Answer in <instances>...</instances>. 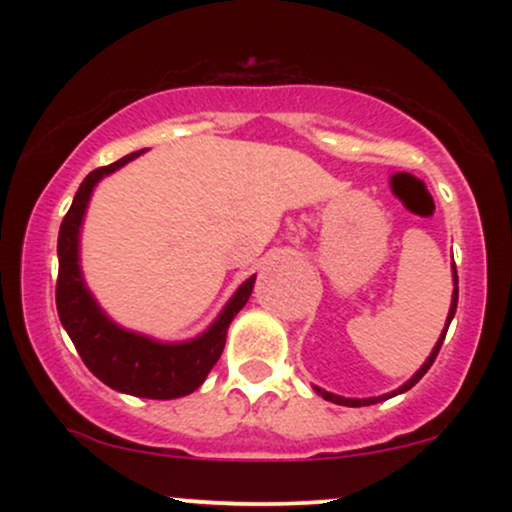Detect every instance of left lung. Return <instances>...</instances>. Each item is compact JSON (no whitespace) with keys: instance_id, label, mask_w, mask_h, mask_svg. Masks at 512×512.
Segmentation results:
<instances>
[{"instance_id":"left-lung-1","label":"left lung","mask_w":512,"mask_h":512,"mask_svg":"<svg viewBox=\"0 0 512 512\" xmlns=\"http://www.w3.org/2000/svg\"><path fill=\"white\" fill-rule=\"evenodd\" d=\"M452 276H455V291H452V305H450V313H448V322H445V332L440 334V339H438V344L433 346V354L428 356V361L424 363V366H421V370L419 373L414 375V378L409 380V383H404L402 387H399L397 392H392V395H385V397H370V399H346V397H337V395H332V392H322L320 387H315L317 392H320L322 397L325 399H330V402H334V404H344V407H368V404H375V402H383V399H387V397H395V395H399V392H407V390H411V387H414L416 383H419L421 378H424L426 375V370L433 366V361H436V356H438V351H440V346H443V339H445V334H448V327H450V320L452 317H455V310H457V269L452 267Z\"/></svg>"}]
</instances>
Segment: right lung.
<instances>
[{"label": "right lung", "mask_w": 512, "mask_h": 512, "mask_svg": "<svg viewBox=\"0 0 512 512\" xmlns=\"http://www.w3.org/2000/svg\"><path fill=\"white\" fill-rule=\"evenodd\" d=\"M144 151V149H142ZM142 151H134L110 166L96 168L86 175L76 190L72 207L64 214L57 238V272L55 301L57 313L69 337L79 351L86 368L117 392H127L146 399H175L195 392L207 380L209 370L219 361L226 332L238 310L248 303L255 276L245 281L228 301L219 320L199 339L185 344H158L139 334L125 332L101 313L91 293L86 291L79 269V226L96 182L113 173Z\"/></svg>", "instance_id": "obj_1"}]
</instances>
